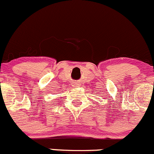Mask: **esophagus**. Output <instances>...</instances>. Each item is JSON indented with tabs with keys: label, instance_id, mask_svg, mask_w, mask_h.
I'll use <instances>...</instances> for the list:
<instances>
[{
	"label": "esophagus",
	"instance_id": "34e87169",
	"mask_svg": "<svg viewBox=\"0 0 154 154\" xmlns=\"http://www.w3.org/2000/svg\"><path fill=\"white\" fill-rule=\"evenodd\" d=\"M80 86V83H75V84H74V87H78Z\"/></svg>",
	"mask_w": 154,
	"mask_h": 154
}]
</instances>
